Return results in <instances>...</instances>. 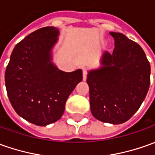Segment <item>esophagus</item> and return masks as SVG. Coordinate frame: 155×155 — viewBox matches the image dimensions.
<instances>
[{
	"mask_svg": "<svg viewBox=\"0 0 155 155\" xmlns=\"http://www.w3.org/2000/svg\"><path fill=\"white\" fill-rule=\"evenodd\" d=\"M82 71H83V81H85L87 76V70L86 69H82Z\"/></svg>",
	"mask_w": 155,
	"mask_h": 155,
	"instance_id": "1",
	"label": "esophagus"
}]
</instances>
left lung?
Segmentation results:
<instances>
[{
    "mask_svg": "<svg viewBox=\"0 0 155 155\" xmlns=\"http://www.w3.org/2000/svg\"><path fill=\"white\" fill-rule=\"evenodd\" d=\"M113 53L104 51L98 69L88 70L92 115L113 125L127 121L138 110L150 85V64L143 48L125 35L110 32Z\"/></svg>",
    "mask_w": 155,
    "mask_h": 155,
    "instance_id": "1",
    "label": "left lung"
}]
</instances>
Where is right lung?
Listing matches in <instances>:
<instances>
[{"label": "right lung", "mask_w": 155, "mask_h": 155, "mask_svg": "<svg viewBox=\"0 0 155 155\" xmlns=\"http://www.w3.org/2000/svg\"><path fill=\"white\" fill-rule=\"evenodd\" d=\"M59 30L47 26L34 31L16 45L6 69L7 96L19 116L36 126L58 120L82 70L64 72L52 62Z\"/></svg>", "instance_id": "1"}]
</instances>
